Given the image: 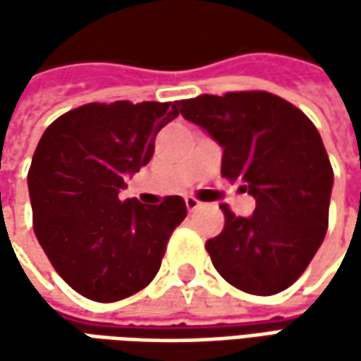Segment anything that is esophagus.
Returning a JSON list of instances; mask_svg holds the SVG:
<instances>
[{"instance_id":"1","label":"esophagus","mask_w":361,"mask_h":361,"mask_svg":"<svg viewBox=\"0 0 361 361\" xmlns=\"http://www.w3.org/2000/svg\"><path fill=\"white\" fill-rule=\"evenodd\" d=\"M185 202H187V209L190 211V213H192V211H197V209L201 207V202L197 201L195 197H187V199H185Z\"/></svg>"}]
</instances>
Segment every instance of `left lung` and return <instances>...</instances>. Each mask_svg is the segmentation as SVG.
<instances>
[{
	"label": "left lung",
	"instance_id": "left-lung-1",
	"mask_svg": "<svg viewBox=\"0 0 361 361\" xmlns=\"http://www.w3.org/2000/svg\"><path fill=\"white\" fill-rule=\"evenodd\" d=\"M178 110L221 145V174L255 199L251 216L221 204L225 227L207 241L215 269L245 293L283 291L326 237L334 171L319 132L269 92L202 94L180 100Z\"/></svg>",
	"mask_w": 361,
	"mask_h": 361
}]
</instances>
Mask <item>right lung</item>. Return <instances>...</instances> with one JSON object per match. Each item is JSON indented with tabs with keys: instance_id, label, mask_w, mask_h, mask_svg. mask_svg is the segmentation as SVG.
I'll return each instance as SVG.
<instances>
[{
	"instance_id": "1",
	"label": "right lung",
	"mask_w": 361,
	"mask_h": 361,
	"mask_svg": "<svg viewBox=\"0 0 361 361\" xmlns=\"http://www.w3.org/2000/svg\"><path fill=\"white\" fill-rule=\"evenodd\" d=\"M176 102L84 104L42 134L27 173L34 231L49 263L80 295L112 303L145 289L187 216L180 197L120 201L124 176L154 152Z\"/></svg>"
}]
</instances>
